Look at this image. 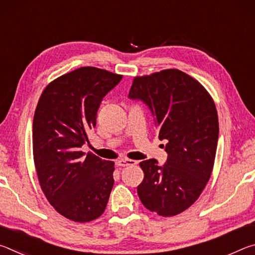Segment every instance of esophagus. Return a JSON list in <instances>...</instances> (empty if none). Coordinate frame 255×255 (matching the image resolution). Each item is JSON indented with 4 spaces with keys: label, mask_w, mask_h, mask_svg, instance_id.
Returning <instances> with one entry per match:
<instances>
[{
    "label": "esophagus",
    "mask_w": 255,
    "mask_h": 255,
    "mask_svg": "<svg viewBox=\"0 0 255 255\" xmlns=\"http://www.w3.org/2000/svg\"><path fill=\"white\" fill-rule=\"evenodd\" d=\"M137 162L133 161V159H129V158H122L117 161V165L118 166H128V165H136Z\"/></svg>",
    "instance_id": "34e87169"
}]
</instances>
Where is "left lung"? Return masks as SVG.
<instances>
[{
  "mask_svg": "<svg viewBox=\"0 0 255 255\" xmlns=\"http://www.w3.org/2000/svg\"><path fill=\"white\" fill-rule=\"evenodd\" d=\"M128 98L148 107L158 138L167 141L165 163H139L145 174L137 188L141 204L164 217L182 213L199 198L214 167L219 127L213 99L179 70L135 77Z\"/></svg>",
  "mask_w": 255,
  "mask_h": 255,
  "instance_id": "1",
  "label": "left lung"
}]
</instances>
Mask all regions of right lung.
<instances>
[{"instance_id":"1","label":"right lung","mask_w":255,"mask_h":255,"mask_svg":"<svg viewBox=\"0 0 255 255\" xmlns=\"http://www.w3.org/2000/svg\"><path fill=\"white\" fill-rule=\"evenodd\" d=\"M123 76L81 67L51 82L34 111L32 149L38 180L50 205L71 221L103 214L114 187L115 162L81 152L101 101Z\"/></svg>"}]
</instances>
